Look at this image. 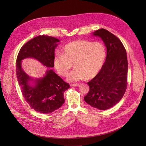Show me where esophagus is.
Returning <instances> with one entry per match:
<instances>
[{
	"mask_svg": "<svg viewBox=\"0 0 146 146\" xmlns=\"http://www.w3.org/2000/svg\"><path fill=\"white\" fill-rule=\"evenodd\" d=\"M78 86V84H77V83H76V84H70L71 87H77Z\"/></svg>",
	"mask_w": 146,
	"mask_h": 146,
	"instance_id": "34e87169",
	"label": "esophagus"
}]
</instances>
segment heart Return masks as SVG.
I'll list each match as a JSON object with an SVG mask.
<instances>
[{
	"label": "heart",
	"instance_id": "b5f03b06",
	"mask_svg": "<svg viewBox=\"0 0 146 146\" xmlns=\"http://www.w3.org/2000/svg\"><path fill=\"white\" fill-rule=\"evenodd\" d=\"M106 51L100 41L77 40L65 46L62 54L57 53L54 58V66L62 76H66L73 66L75 68L68 76L70 82L95 77L105 64Z\"/></svg>",
	"mask_w": 146,
	"mask_h": 146
}]
</instances>
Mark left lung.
I'll list each match as a JSON object with an SVG mask.
<instances>
[{
  "label": "left lung",
  "mask_w": 146,
  "mask_h": 146,
  "mask_svg": "<svg viewBox=\"0 0 146 146\" xmlns=\"http://www.w3.org/2000/svg\"><path fill=\"white\" fill-rule=\"evenodd\" d=\"M107 49L106 60L100 72L87 82L90 91L84 97L88 105L100 110L109 109L122 98L127 87V52L120 40L106 29L95 31Z\"/></svg>",
  "instance_id": "1"
}]
</instances>
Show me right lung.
Wrapping results in <instances>:
<instances>
[{"instance_id": "obj_1", "label": "right lung", "mask_w": 146, "mask_h": 146, "mask_svg": "<svg viewBox=\"0 0 146 146\" xmlns=\"http://www.w3.org/2000/svg\"><path fill=\"white\" fill-rule=\"evenodd\" d=\"M60 40L48 36H38L20 49L17 58L16 72L18 84L26 102L35 111L48 114L60 108L65 102L64 93L70 88L52 69L55 48ZM32 57L50 68L41 78L28 76L21 66L22 60Z\"/></svg>"}]
</instances>
